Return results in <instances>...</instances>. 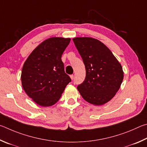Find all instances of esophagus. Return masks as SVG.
<instances>
[{
    "label": "esophagus",
    "instance_id": "esophagus-1",
    "mask_svg": "<svg viewBox=\"0 0 147 147\" xmlns=\"http://www.w3.org/2000/svg\"><path fill=\"white\" fill-rule=\"evenodd\" d=\"M70 78H71V80H73L74 78V75H70Z\"/></svg>",
    "mask_w": 147,
    "mask_h": 147
}]
</instances>
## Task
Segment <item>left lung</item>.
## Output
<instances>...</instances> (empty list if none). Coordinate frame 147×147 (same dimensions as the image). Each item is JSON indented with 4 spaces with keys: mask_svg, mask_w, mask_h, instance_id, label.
<instances>
[{
    "mask_svg": "<svg viewBox=\"0 0 147 147\" xmlns=\"http://www.w3.org/2000/svg\"><path fill=\"white\" fill-rule=\"evenodd\" d=\"M86 69V78L78 86L83 98L89 103L102 105L115 96L122 83L121 64L110 49L92 37L73 38Z\"/></svg>",
    "mask_w": 147,
    "mask_h": 147,
    "instance_id": "8db88e82",
    "label": "left lung"
}]
</instances>
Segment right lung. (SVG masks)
I'll use <instances>...</instances> for the list:
<instances>
[{
    "mask_svg": "<svg viewBox=\"0 0 147 147\" xmlns=\"http://www.w3.org/2000/svg\"><path fill=\"white\" fill-rule=\"evenodd\" d=\"M70 40V38H49L33 50L24 63L21 73L22 88L40 106L55 104L71 81L61 60Z\"/></svg>",
    "mask_w": 147,
    "mask_h": 147,
    "instance_id": "obj_1",
    "label": "right lung"
}]
</instances>
